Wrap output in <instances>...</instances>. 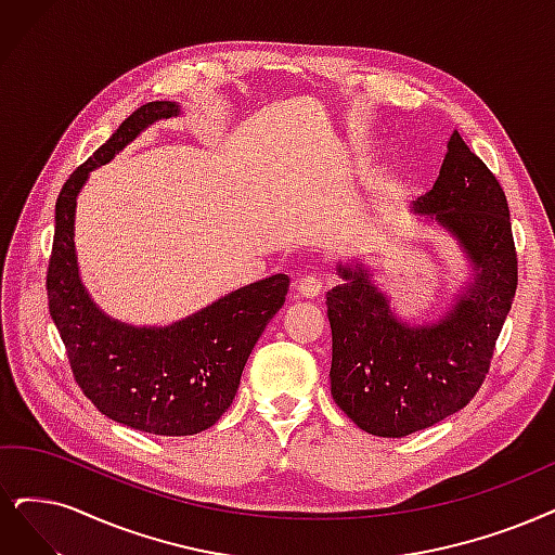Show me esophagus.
I'll return each mask as SVG.
<instances>
[{
  "instance_id": "esophagus-1",
  "label": "esophagus",
  "mask_w": 555,
  "mask_h": 555,
  "mask_svg": "<svg viewBox=\"0 0 555 555\" xmlns=\"http://www.w3.org/2000/svg\"><path fill=\"white\" fill-rule=\"evenodd\" d=\"M297 291H299V295H301V297H306V299H313V297H318V295L322 293V281H320L315 274H309V276L299 279Z\"/></svg>"
}]
</instances>
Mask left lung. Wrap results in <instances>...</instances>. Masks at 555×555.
<instances>
[{"label": "left lung", "instance_id": "obj_1", "mask_svg": "<svg viewBox=\"0 0 555 555\" xmlns=\"http://www.w3.org/2000/svg\"><path fill=\"white\" fill-rule=\"evenodd\" d=\"M476 264V283L433 326L396 320L365 267L340 264L326 293L332 396L367 435L398 439L464 409L489 373L517 293V249L496 176L455 130L435 188L416 201Z\"/></svg>", "mask_w": 555, "mask_h": 555}]
</instances>
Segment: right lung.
<instances>
[{
	"instance_id": "add662e5",
	"label": "right lung",
	"mask_w": 555,
	"mask_h": 555,
	"mask_svg": "<svg viewBox=\"0 0 555 555\" xmlns=\"http://www.w3.org/2000/svg\"><path fill=\"white\" fill-rule=\"evenodd\" d=\"M173 102L134 109L102 146L70 173L54 208L48 304L77 386L107 418L139 433L190 437L215 425L231 406L244 363L285 301L291 279L276 274L246 285L167 330H134L102 315L81 288L73 223L89 171L109 162Z\"/></svg>"
}]
</instances>
